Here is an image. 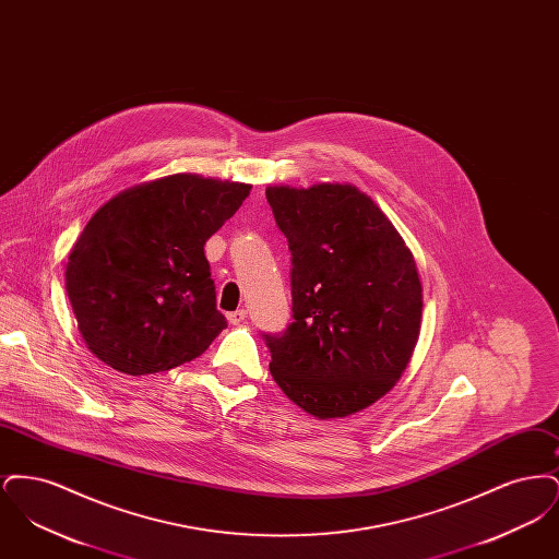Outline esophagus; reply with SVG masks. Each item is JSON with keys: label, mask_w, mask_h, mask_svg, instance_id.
Segmentation results:
<instances>
[{"label": "esophagus", "mask_w": 559, "mask_h": 559, "mask_svg": "<svg viewBox=\"0 0 559 559\" xmlns=\"http://www.w3.org/2000/svg\"><path fill=\"white\" fill-rule=\"evenodd\" d=\"M245 319H247V312H245V310H235V312L228 314V322H230V324H240V322H245Z\"/></svg>", "instance_id": "obj_1"}]
</instances>
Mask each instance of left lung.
<instances>
[{
	"label": "left lung",
	"instance_id": "left-lung-1",
	"mask_svg": "<svg viewBox=\"0 0 559 559\" xmlns=\"http://www.w3.org/2000/svg\"><path fill=\"white\" fill-rule=\"evenodd\" d=\"M292 251L293 322L262 333L281 390L319 419L347 417L392 390L421 329V283L392 222L344 185L270 187Z\"/></svg>",
	"mask_w": 559,
	"mask_h": 559
}]
</instances>
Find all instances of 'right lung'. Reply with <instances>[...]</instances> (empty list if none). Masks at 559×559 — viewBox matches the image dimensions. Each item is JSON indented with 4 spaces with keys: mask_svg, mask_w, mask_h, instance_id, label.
Instances as JSON below:
<instances>
[{
    "mask_svg": "<svg viewBox=\"0 0 559 559\" xmlns=\"http://www.w3.org/2000/svg\"><path fill=\"white\" fill-rule=\"evenodd\" d=\"M249 188L176 174L94 213L64 278L81 335L103 362L128 374L169 371L228 326L203 247Z\"/></svg>",
    "mask_w": 559,
    "mask_h": 559,
    "instance_id": "add662e5",
    "label": "right lung"
}]
</instances>
